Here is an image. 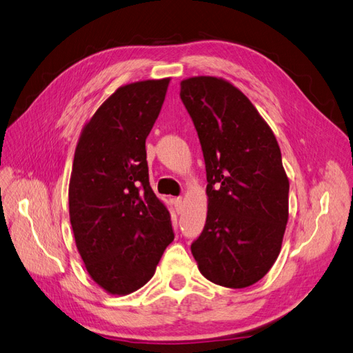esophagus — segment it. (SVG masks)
Instances as JSON below:
<instances>
[{"mask_svg": "<svg viewBox=\"0 0 353 353\" xmlns=\"http://www.w3.org/2000/svg\"><path fill=\"white\" fill-rule=\"evenodd\" d=\"M174 205H175L176 212H178V213H181V212H183V209H184V199H183V197H176V199H174Z\"/></svg>", "mask_w": 353, "mask_h": 353, "instance_id": "esophagus-1", "label": "esophagus"}]
</instances>
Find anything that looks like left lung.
<instances>
[{
	"label": "left lung",
	"instance_id": "1",
	"mask_svg": "<svg viewBox=\"0 0 353 353\" xmlns=\"http://www.w3.org/2000/svg\"><path fill=\"white\" fill-rule=\"evenodd\" d=\"M206 165L208 216L191 244L200 272L218 285L258 283L281 250L288 178L271 128L245 95L215 77L181 82Z\"/></svg>",
	"mask_w": 353,
	"mask_h": 353
}]
</instances>
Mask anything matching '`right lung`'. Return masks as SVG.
<instances>
[{"mask_svg":"<svg viewBox=\"0 0 353 353\" xmlns=\"http://www.w3.org/2000/svg\"><path fill=\"white\" fill-rule=\"evenodd\" d=\"M169 78L117 88L83 126L69 184L74 241L91 279L130 294L152 279L174 230L148 183L145 138Z\"/></svg>","mask_w":353,"mask_h":353,"instance_id":"add662e5","label":"right lung"}]
</instances>
